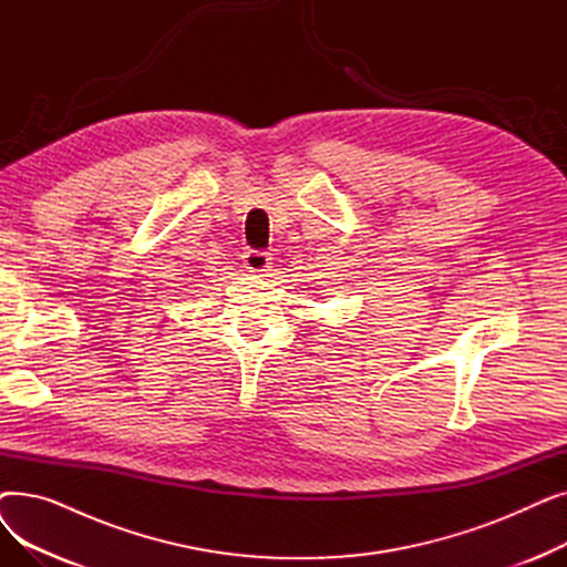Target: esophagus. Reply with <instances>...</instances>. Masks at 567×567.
Wrapping results in <instances>:
<instances>
[{"mask_svg":"<svg viewBox=\"0 0 567 567\" xmlns=\"http://www.w3.org/2000/svg\"><path fill=\"white\" fill-rule=\"evenodd\" d=\"M244 266L248 268L250 274L264 276L268 271V266H271V255L264 252V250H246Z\"/></svg>","mask_w":567,"mask_h":567,"instance_id":"1","label":"esophagus"}]
</instances>
